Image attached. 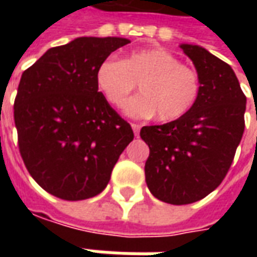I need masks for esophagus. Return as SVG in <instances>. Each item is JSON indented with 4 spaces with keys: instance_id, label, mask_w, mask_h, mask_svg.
<instances>
[{
    "instance_id": "1",
    "label": "esophagus",
    "mask_w": 257,
    "mask_h": 257,
    "mask_svg": "<svg viewBox=\"0 0 257 257\" xmlns=\"http://www.w3.org/2000/svg\"><path fill=\"white\" fill-rule=\"evenodd\" d=\"M131 126H132V129H134L135 132V136H138L139 135V131H140V125L139 123H131Z\"/></svg>"
}]
</instances>
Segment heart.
Returning a JSON list of instances; mask_svg holds the SVG:
<instances>
[{"instance_id":"obj_1","label":"heart","mask_w":257,"mask_h":257,"mask_svg":"<svg viewBox=\"0 0 257 257\" xmlns=\"http://www.w3.org/2000/svg\"><path fill=\"white\" fill-rule=\"evenodd\" d=\"M96 84L115 107H122L139 84L140 95L126 103L125 111L136 118L158 114L162 122L187 115L201 95L198 74L162 48L134 51L123 60L104 59L96 71Z\"/></svg>"}]
</instances>
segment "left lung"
Listing matches in <instances>:
<instances>
[{
	"mask_svg": "<svg viewBox=\"0 0 257 257\" xmlns=\"http://www.w3.org/2000/svg\"><path fill=\"white\" fill-rule=\"evenodd\" d=\"M180 48L198 74V101L178 121L140 129L150 149L147 187L172 205L197 202L223 182L242 139L246 108V96L228 64L198 45Z\"/></svg>",
	"mask_w": 257,
	"mask_h": 257,
	"instance_id": "8db88e82",
	"label": "left lung"
}]
</instances>
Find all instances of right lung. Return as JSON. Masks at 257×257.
<instances>
[{
  "label": "right lung",
  "instance_id": "obj_1",
  "mask_svg": "<svg viewBox=\"0 0 257 257\" xmlns=\"http://www.w3.org/2000/svg\"><path fill=\"white\" fill-rule=\"evenodd\" d=\"M129 42L79 37L48 49L22 74L14 104L20 156L31 178L58 198L100 194L134 140L96 84L101 62Z\"/></svg>",
  "mask_w": 257,
  "mask_h": 257
}]
</instances>
